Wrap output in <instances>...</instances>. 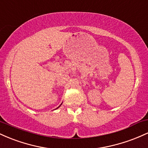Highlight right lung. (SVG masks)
<instances>
[{
  "label": "right lung",
  "mask_w": 148,
  "mask_h": 148,
  "mask_svg": "<svg viewBox=\"0 0 148 148\" xmlns=\"http://www.w3.org/2000/svg\"><path fill=\"white\" fill-rule=\"evenodd\" d=\"M61 104H62V103H61ZM61 104H60V106H58V108H59V107H60V106H61Z\"/></svg>",
  "instance_id": "obj_1"
}]
</instances>
